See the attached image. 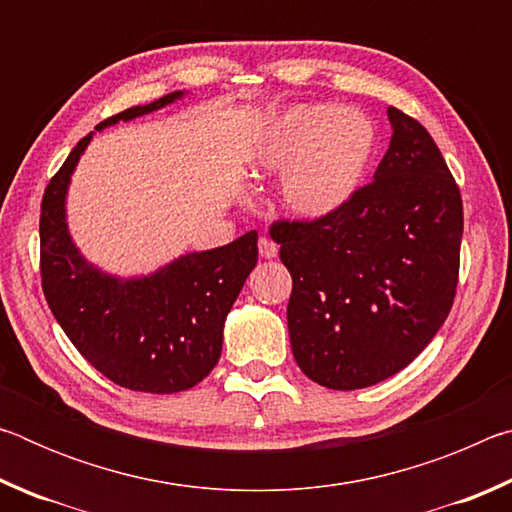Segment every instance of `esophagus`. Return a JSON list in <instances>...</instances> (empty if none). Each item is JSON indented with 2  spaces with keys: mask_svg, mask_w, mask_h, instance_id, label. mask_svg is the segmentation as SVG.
Listing matches in <instances>:
<instances>
[{
  "mask_svg": "<svg viewBox=\"0 0 512 512\" xmlns=\"http://www.w3.org/2000/svg\"><path fill=\"white\" fill-rule=\"evenodd\" d=\"M259 255H262L264 259H273L277 255V244H275V241L268 239V237L259 239Z\"/></svg>",
  "mask_w": 512,
  "mask_h": 512,
  "instance_id": "obj_1",
  "label": "esophagus"
}]
</instances>
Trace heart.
Masks as SVG:
<instances>
[{
    "mask_svg": "<svg viewBox=\"0 0 512 512\" xmlns=\"http://www.w3.org/2000/svg\"><path fill=\"white\" fill-rule=\"evenodd\" d=\"M377 131L363 112L300 103L275 117L253 146V176H282L280 196L302 221L327 219L366 183Z\"/></svg>",
    "mask_w": 512,
    "mask_h": 512,
    "instance_id": "1",
    "label": "heart"
}]
</instances>
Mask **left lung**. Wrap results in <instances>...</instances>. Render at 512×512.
Wrapping results in <instances>:
<instances>
[{
	"mask_svg": "<svg viewBox=\"0 0 512 512\" xmlns=\"http://www.w3.org/2000/svg\"><path fill=\"white\" fill-rule=\"evenodd\" d=\"M393 137L372 183L320 221L271 228L293 289L287 307L300 370L354 391L409 366L454 305L463 201L420 121L388 108Z\"/></svg>",
	"mask_w": 512,
	"mask_h": 512,
	"instance_id": "left-lung-1",
	"label": "left lung"
}]
</instances>
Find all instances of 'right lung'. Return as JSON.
Masks as SVG:
<instances>
[{
  "mask_svg": "<svg viewBox=\"0 0 512 512\" xmlns=\"http://www.w3.org/2000/svg\"><path fill=\"white\" fill-rule=\"evenodd\" d=\"M185 92L133 106L97 131L131 121ZM74 146L42 196L40 273L51 314L101 375L142 393H180L210 375L223 348V325L257 264V232L228 246L185 253L149 275L119 277L83 257L67 228V189L92 140Z\"/></svg>",
  "mask_w": 512,
  "mask_h": 512,
  "instance_id": "add662e5",
  "label": "right lung"
}]
</instances>
